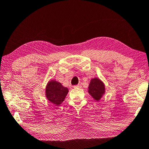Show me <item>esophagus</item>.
I'll list each match as a JSON object with an SVG mask.
<instances>
[{"instance_id":"1","label":"esophagus","mask_w":149,"mask_h":149,"mask_svg":"<svg viewBox=\"0 0 149 149\" xmlns=\"http://www.w3.org/2000/svg\"><path fill=\"white\" fill-rule=\"evenodd\" d=\"M81 87V84H78V85H75L73 86L74 88H80Z\"/></svg>"}]
</instances>
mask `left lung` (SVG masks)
<instances>
[{"label":"left lung","mask_w":149,"mask_h":149,"mask_svg":"<svg viewBox=\"0 0 149 149\" xmlns=\"http://www.w3.org/2000/svg\"><path fill=\"white\" fill-rule=\"evenodd\" d=\"M88 93L94 100L100 101L105 93L104 84L97 78L91 79L88 86Z\"/></svg>","instance_id":"8db88e82"}]
</instances>
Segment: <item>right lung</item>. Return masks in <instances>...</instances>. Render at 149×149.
I'll list each match as a JSON object with an SVG mask.
<instances>
[{
    "label": "right lung",
    "instance_id": "right-lung-1",
    "mask_svg": "<svg viewBox=\"0 0 149 149\" xmlns=\"http://www.w3.org/2000/svg\"><path fill=\"white\" fill-rule=\"evenodd\" d=\"M68 91V89L64 87L60 83L52 79L47 85L45 94L49 102L58 106L64 101Z\"/></svg>",
    "mask_w": 149,
    "mask_h": 149
}]
</instances>
